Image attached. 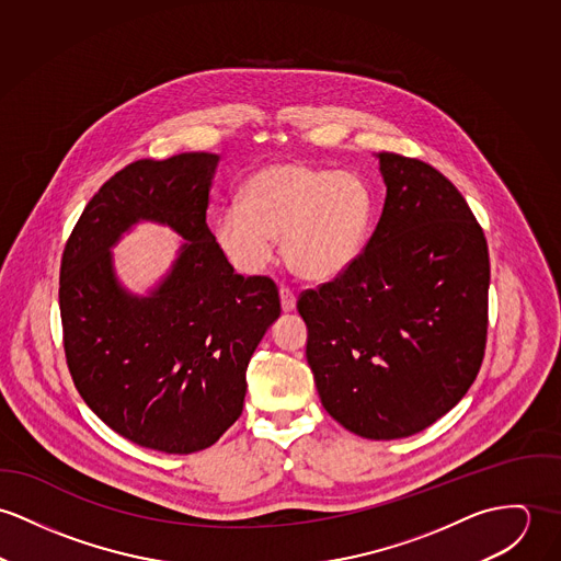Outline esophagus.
Returning <instances> with one entry per match:
<instances>
[{
	"instance_id": "obj_1",
	"label": "esophagus",
	"mask_w": 561,
	"mask_h": 561,
	"mask_svg": "<svg viewBox=\"0 0 561 561\" xmlns=\"http://www.w3.org/2000/svg\"><path fill=\"white\" fill-rule=\"evenodd\" d=\"M279 301H282V310L284 311H293L297 306V297L288 288H279Z\"/></svg>"
}]
</instances>
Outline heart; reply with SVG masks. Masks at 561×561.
<instances>
[{"label":"heart","instance_id":"heart-1","mask_svg":"<svg viewBox=\"0 0 561 561\" xmlns=\"http://www.w3.org/2000/svg\"><path fill=\"white\" fill-rule=\"evenodd\" d=\"M373 219V187L357 172L271 163L251 174L239 206L213 219V241L243 275L264 271L279 241L282 260L297 277L327 282L359 260Z\"/></svg>","mask_w":561,"mask_h":561}]
</instances>
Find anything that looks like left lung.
<instances>
[{
    "instance_id": "1",
    "label": "left lung",
    "mask_w": 561,
    "mask_h": 561,
    "mask_svg": "<svg viewBox=\"0 0 561 561\" xmlns=\"http://www.w3.org/2000/svg\"><path fill=\"white\" fill-rule=\"evenodd\" d=\"M382 215L359 260L304 290L308 364L327 413L355 435H417L480 373L491 262L469 204L433 165L378 152Z\"/></svg>"
}]
</instances>
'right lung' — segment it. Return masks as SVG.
Wrapping results in <instances>:
<instances>
[{"label":"right lung","instance_id":"add662e5","mask_svg":"<svg viewBox=\"0 0 561 561\" xmlns=\"http://www.w3.org/2000/svg\"><path fill=\"white\" fill-rule=\"evenodd\" d=\"M210 152L141 159L114 174L75 224L60 266L64 353L85 404L118 435L165 451L210 447L243 413L245 370L279 316L271 277H243L206 226ZM139 218L168 222L186 245L169 279L133 298L108 248Z\"/></svg>","mask_w":561,"mask_h":561}]
</instances>
